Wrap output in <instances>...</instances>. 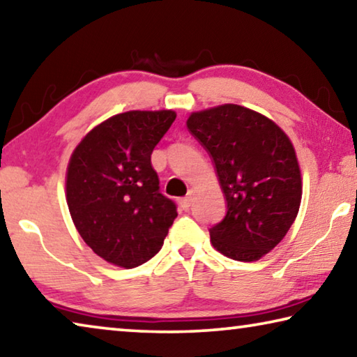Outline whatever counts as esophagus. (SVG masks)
Instances as JSON below:
<instances>
[{
    "instance_id": "esophagus-1",
    "label": "esophagus",
    "mask_w": 357,
    "mask_h": 357,
    "mask_svg": "<svg viewBox=\"0 0 357 357\" xmlns=\"http://www.w3.org/2000/svg\"><path fill=\"white\" fill-rule=\"evenodd\" d=\"M192 202H194V197H192V194H189L188 197H184V199H181L179 206L183 208L184 211H188V209H190V206H192Z\"/></svg>"
}]
</instances>
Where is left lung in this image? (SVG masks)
Returning <instances> with one entry per match:
<instances>
[{"label":"left lung","instance_id":"1","mask_svg":"<svg viewBox=\"0 0 357 357\" xmlns=\"http://www.w3.org/2000/svg\"><path fill=\"white\" fill-rule=\"evenodd\" d=\"M188 128L208 151L227 202L209 229L219 252L252 262L278 245L297 218L302 178L296 151L273 121L238 105L192 112Z\"/></svg>","mask_w":357,"mask_h":357}]
</instances>
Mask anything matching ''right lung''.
<instances>
[{"instance_id":"add662e5","label":"right lung","mask_w":357,"mask_h":357,"mask_svg":"<svg viewBox=\"0 0 357 357\" xmlns=\"http://www.w3.org/2000/svg\"><path fill=\"white\" fill-rule=\"evenodd\" d=\"M174 111H128L86 135L66 172V202L79 235L106 262L135 268L160 251L178 211L160 194L151 154Z\"/></svg>"}]
</instances>
